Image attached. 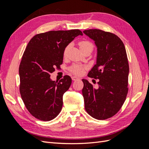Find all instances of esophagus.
Wrapping results in <instances>:
<instances>
[{
    "mask_svg": "<svg viewBox=\"0 0 149 149\" xmlns=\"http://www.w3.org/2000/svg\"><path fill=\"white\" fill-rule=\"evenodd\" d=\"M71 78H72V79H73V81H76V80L79 79V78L78 77H76V76H72Z\"/></svg>",
    "mask_w": 149,
    "mask_h": 149,
    "instance_id": "esophagus-1",
    "label": "esophagus"
}]
</instances>
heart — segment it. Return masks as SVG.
Segmentation results:
<instances>
[{
	"mask_svg": "<svg viewBox=\"0 0 149 149\" xmlns=\"http://www.w3.org/2000/svg\"><path fill=\"white\" fill-rule=\"evenodd\" d=\"M79 47L81 50V52H84L85 49H86L89 48H93V44L88 41H82L79 42ZM69 48H70V45H68L65 48V50H64V56H66L68 53V52L69 50ZM86 69V67L85 66H81V65H74L73 66H72L70 68V70L72 73L75 74H77V75H80L81 74L84 70Z\"/></svg>",
	"mask_w": 149,
	"mask_h": 149,
	"instance_id": "b5f03b06",
	"label": "heart"
}]
</instances>
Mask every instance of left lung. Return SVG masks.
I'll return each instance as SVG.
<instances>
[{
    "label": "left lung",
    "instance_id": "8db88e82",
    "mask_svg": "<svg viewBox=\"0 0 149 149\" xmlns=\"http://www.w3.org/2000/svg\"><path fill=\"white\" fill-rule=\"evenodd\" d=\"M83 33L94 40L97 50L96 64L88 76L99 79L98 88L82 79L85 109L93 118L104 120L120 110L127 96V53L123 42L114 33L99 29L85 30Z\"/></svg>",
    "mask_w": 149,
    "mask_h": 149
}]
</instances>
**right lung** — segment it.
I'll return each mask as SVG.
<instances>
[{
	"instance_id": "add662e5",
	"label": "right lung",
	"mask_w": 149,
	"mask_h": 149,
	"mask_svg": "<svg viewBox=\"0 0 149 149\" xmlns=\"http://www.w3.org/2000/svg\"><path fill=\"white\" fill-rule=\"evenodd\" d=\"M79 35L83 33L78 29L49 31L35 35L26 46L19 66L20 93L35 118L49 121L60 112L71 78L66 75L55 81L49 77L56 67L60 68L65 48Z\"/></svg>"
}]
</instances>
